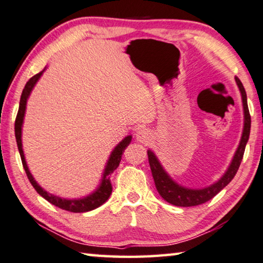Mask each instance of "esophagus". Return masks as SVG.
<instances>
[{"label": "esophagus", "instance_id": "34e87169", "mask_svg": "<svg viewBox=\"0 0 263 263\" xmlns=\"http://www.w3.org/2000/svg\"><path fill=\"white\" fill-rule=\"evenodd\" d=\"M136 139H137V141H139L140 144L147 145L151 141H152L153 135H152V132H151V130H148V128L141 127L140 130H138L136 133Z\"/></svg>", "mask_w": 263, "mask_h": 263}]
</instances>
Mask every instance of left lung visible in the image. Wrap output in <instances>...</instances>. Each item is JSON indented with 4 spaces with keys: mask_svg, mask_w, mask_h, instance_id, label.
Returning a JSON list of instances; mask_svg holds the SVG:
<instances>
[{
    "mask_svg": "<svg viewBox=\"0 0 263 263\" xmlns=\"http://www.w3.org/2000/svg\"><path fill=\"white\" fill-rule=\"evenodd\" d=\"M235 82L241 94L242 101V110H243V128L240 138V142L237 149H235L234 155L229 164L224 174L216 182H213L210 185L203 186V188H188L184 186L173 179L168 174L166 169L163 168L162 163L160 162L159 158L155 155L152 149H147L148 161L152 171V175L154 179L155 186H157L158 193L164 199V201L173 204L175 206H195L210 201L212 197L219 193L221 189H224L231 181L233 180L234 175L237 174L240 163L243 157L245 147L249 138V132H251V116H249L248 105H247V95L245 91V88L240 80L235 77Z\"/></svg>",
    "mask_w": 263,
    "mask_h": 263,
    "instance_id": "left-lung-1",
    "label": "left lung"
}]
</instances>
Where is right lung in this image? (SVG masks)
Instances as JSON below:
<instances>
[{"label":"right lung","instance_id":"1","mask_svg":"<svg viewBox=\"0 0 263 263\" xmlns=\"http://www.w3.org/2000/svg\"><path fill=\"white\" fill-rule=\"evenodd\" d=\"M47 67L44 68L41 73L35 74L34 77L31 78L28 82H26L25 87L22 91V96H21V101H20V109H18V114H17L16 117V122H15V136H16V141H17V146H18V151L21 154V159H22V163H23V167L25 169L26 175H28L29 180L31 182V184L33 185V188L35 191L46 199V201L50 202L53 205H55L60 209H64V210H67L70 212H88L94 210V209H97L101 206L102 204H104L108 198L110 197L111 193H112V186H111L110 183V175L112 174L116 168L119 166V162L122 160V155L124 153V151L130 145V142L132 140V136H126L124 139L117 144V146H115V148L111 151V153L108 158V161H106L104 169H103V174H102V177L100 180L99 185L96 186L94 191H91L89 195L83 196V197L80 198H64L60 197L58 195H53L51 193H48L45 189L43 188L42 185H39L37 181L34 180L33 175L31 174L30 169L28 163H26L25 160V155H24V151H23V142H22V131H23V123H24V117H25V111H26V104H28V100L32 92L33 88L37 82L39 81V79L42 78L43 73L45 72Z\"/></svg>","mask_w":263,"mask_h":263}]
</instances>
